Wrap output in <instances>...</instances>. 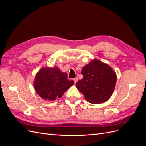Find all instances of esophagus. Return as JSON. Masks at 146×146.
<instances>
[{
    "label": "esophagus",
    "mask_w": 146,
    "mask_h": 146,
    "mask_svg": "<svg viewBox=\"0 0 146 146\" xmlns=\"http://www.w3.org/2000/svg\"><path fill=\"white\" fill-rule=\"evenodd\" d=\"M78 78L77 77L73 78V81H74V83H75V84H76V83H77V82L78 81Z\"/></svg>",
    "instance_id": "1"
}]
</instances>
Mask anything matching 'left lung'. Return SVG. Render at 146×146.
<instances>
[{"mask_svg": "<svg viewBox=\"0 0 146 146\" xmlns=\"http://www.w3.org/2000/svg\"><path fill=\"white\" fill-rule=\"evenodd\" d=\"M83 78L76 87L91 104L103 103L111 96L116 82V74L108 64L92 60L82 68Z\"/></svg>", "mask_w": 146, "mask_h": 146, "instance_id": "8db88e82", "label": "left lung"}]
</instances>
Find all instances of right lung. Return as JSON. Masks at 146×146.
Masks as SVG:
<instances>
[{
    "label": "right lung",
    "mask_w": 146,
    "mask_h": 146,
    "mask_svg": "<svg viewBox=\"0 0 146 146\" xmlns=\"http://www.w3.org/2000/svg\"><path fill=\"white\" fill-rule=\"evenodd\" d=\"M67 76L68 74L61 72L57 66L43 68L35 77V90L41 98L55 100L61 98L64 92L74 85V81H69Z\"/></svg>",
    "instance_id": "add662e5"
}]
</instances>
